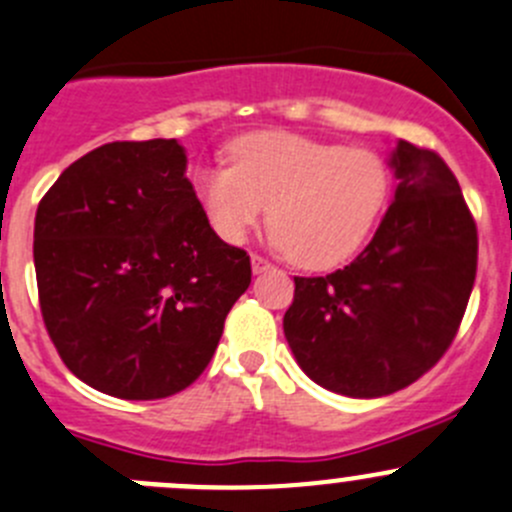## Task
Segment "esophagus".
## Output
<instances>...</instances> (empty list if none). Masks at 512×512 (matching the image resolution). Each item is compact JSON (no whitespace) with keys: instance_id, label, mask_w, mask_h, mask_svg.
<instances>
[{"instance_id":"obj_1","label":"esophagus","mask_w":512,"mask_h":512,"mask_svg":"<svg viewBox=\"0 0 512 512\" xmlns=\"http://www.w3.org/2000/svg\"><path fill=\"white\" fill-rule=\"evenodd\" d=\"M267 270H272V262H267L265 257H260V255H252V272H255V275H260V272H267Z\"/></svg>"}]
</instances>
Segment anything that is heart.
I'll use <instances>...</instances> for the list:
<instances>
[{
	"instance_id": "heart-1",
	"label": "heart",
	"mask_w": 512,
	"mask_h": 512,
	"mask_svg": "<svg viewBox=\"0 0 512 512\" xmlns=\"http://www.w3.org/2000/svg\"><path fill=\"white\" fill-rule=\"evenodd\" d=\"M197 197L222 240L240 245L270 207L272 242L307 270L345 265L360 252L390 195L377 152L292 132H255L232 147V167L197 172Z\"/></svg>"
}]
</instances>
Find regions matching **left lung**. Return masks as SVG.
Wrapping results in <instances>:
<instances>
[{
	"mask_svg": "<svg viewBox=\"0 0 512 512\" xmlns=\"http://www.w3.org/2000/svg\"><path fill=\"white\" fill-rule=\"evenodd\" d=\"M393 205L342 270L295 277L285 337L310 380L347 398L408 388L453 342L478 270V230L433 150L400 140Z\"/></svg>",
	"mask_w": 512,
	"mask_h": 512,
	"instance_id": "left-lung-1",
	"label": "left lung"
}]
</instances>
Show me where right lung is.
Returning a JSON list of instances; mask_svg holds the SVG:
<instances>
[{"mask_svg":"<svg viewBox=\"0 0 512 512\" xmlns=\"http://www.w3.org/2000/svg\"><path fill=\"white\" fill-rule=\"evenodd\" d=\"M177 140L79 157L34 217L44 327L64 365L122 400L180 393L210 365L250 255L217 237Z\"/></svg>","mask_w":512,"mask_h":512,"instance_id":"right-lung-1","label":"right lung"}]
</instances>
